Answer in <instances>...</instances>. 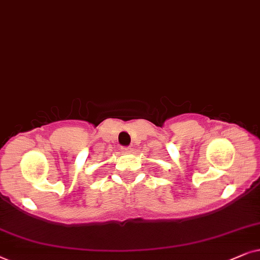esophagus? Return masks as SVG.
<instances>
[{
	"label": "esophagus",
	"mask_w": 260,
	"mask_h": 260,
	"mask_svg": "<svg viewBox=\"0 0 260 260\" xmlns=\"http://www.w3.org/2000/svg\"><path fill=\"white\" fill-rule=\"evenodd\" d=\"M121 153H123V154H128L131 152V148L129 147H121Z\"/></svg>",
	"instance_id": "1"
}]
</instances>
